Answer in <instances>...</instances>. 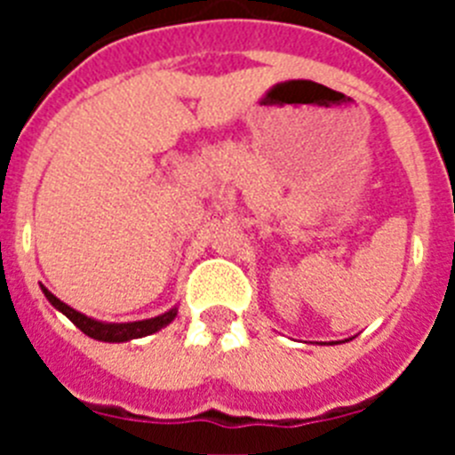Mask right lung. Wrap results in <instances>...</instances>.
Wrapping results in <instances>:
<instances>
[{"label": "right lung", "instance_id": "add662e5", "mask_svg": "<svg viewBox=\"0 0 455 455\" xmlns=\"http://www.w3.org/2000/svg\"><path fill=\"white\" fill-rule=\"evenodd\" d=\"M43 293H45L47 300H50V303L54 305L59 312H63V315H66L72 323L77 325L84 335L92 337V339H100V341H130V339H139V337L152 335V332L162 331L164 325L171 323V321L175 319V315H178V307H172V309H168L166 315H159V316H155V319L132 321V323H102V321H95V319H91V316L77 312V309H72L70 305H66L63 300L56 299L54 293L47 291L45 287H43Z\"/></svg>", "mask_w": 455, "mask_h": 455}]
</instances>
